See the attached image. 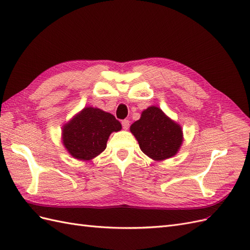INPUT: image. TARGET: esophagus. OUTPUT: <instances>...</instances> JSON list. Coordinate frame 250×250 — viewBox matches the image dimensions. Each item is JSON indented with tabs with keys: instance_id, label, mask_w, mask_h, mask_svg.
<instances>
[{
	"instance_id": "1",
	"label": "esophagus",
	"mask_w": 250,
	"mask_h": 250,
	"mask_svg": "<svg viewBox=\"0 0 250 250\" xmlns=\"http://www.w3.org/2000/svg\"><path fill=\"white\" fill-rule=\"evenodd\" d=\"M129 121L128 120H123L122 121V126H123V129H125V130H127L128 128H129Z\"/></svg>"
}]
</instances>
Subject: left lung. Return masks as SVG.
Returning a JSON list of instances; mask_svg holds the SVG:
<instances>
[{
	"label": "left lung",
	"mask_w": 250,
	"mask_h": 250,
	"mask_svg": "<svg viewBox=\"0 0 250 250\" xmlns=\"http://www.w3.org/2000/svg\"><path fill=\"white\" fill-rule=\"evenodd\" d=\"M130 132L143 152L156 162L176 155L184 142L181 126L154 105L142 111L140 120L130 126Z\"/></svg>",
	"instance_id": "obj_1"
}]
</instances>
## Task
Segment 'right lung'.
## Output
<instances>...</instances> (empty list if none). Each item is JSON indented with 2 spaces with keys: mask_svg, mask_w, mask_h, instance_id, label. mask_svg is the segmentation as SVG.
<instances>
[{
  "mask_svg": "<svg viewBox=\"0 0 250 250\" xmlns=\"http://www.w3.org/2000/svg\"><path fill=\"white\" fill-rule=\"evenodd\" d=\"M121 129L122 125L111 113L86 106L62 126V140L72 157L88 162L101 154L109 135Z\"/></svg>",
  "mask_w": 250,
  "mask_h": 250,
  "instance_id": "obj_1",
  "label": "right lung"
}]
</instances>
